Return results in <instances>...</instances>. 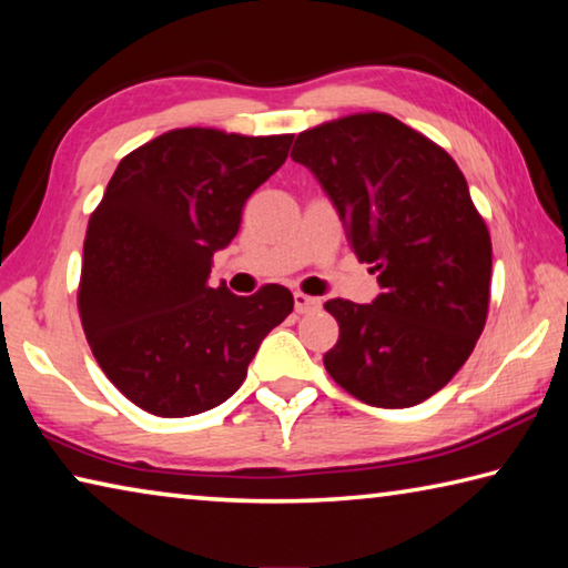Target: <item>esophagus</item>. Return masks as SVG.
<instances>
[{
  "instance_id": "34e87169",
  "label": "esophagus",
  "mask_w": 568,
  "mask_h": 568,
  "mask_svg": "<svg viewBox=\"0 0 568 568\" xmlns=\"http://www.w3.org/2000/svg\"><path fill=\"white\" fill-rule=\"evenodd\" d=\"M293 301H295V311L297 313H313V311H318V307H321V297L305 295L301 291L293 295Z\"/></svg>"
}]
</instances>
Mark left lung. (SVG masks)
I'll use <instances>...</instances> for the list:
<instances>
[{"instance_id": "obj_1", "label": "left lung", "mask_w": 568, "mask_h": 568, "mask_svg": "<svg viewBox=\"0 0 568 568\" xmlns=\"http://www.w3.org/2000/svg\"><path fill=\"white\" fill-rule=\"evenodd\" d=\"M291 158L318 178L383 287L371 305L325 303L341 328L325 371L368 406H418L456 376L486 325L491 235L464 172L386 112L305 130Z\"/></svg>"}]
</instances>
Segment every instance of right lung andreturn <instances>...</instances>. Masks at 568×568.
<instances>
[{
  "label": "right lung",
  "mask_w": 568,
  "mask_h": 568,
  "mask_svg": "<svg viewBox=\"0 0 568 568\" xmlns=\"http://www.w3.org/2000/svg\"><path fill=\"white\" fill-rule=\"evenodd\" d=\"M293 134L170 130L120 160L90 215L77 305L114 388L162 418L220 406L293 311L283 285L210 287L245 200L283 165Z\"/></svg>",
  "instance_id": "right-lung-1"
}]
</instances>
